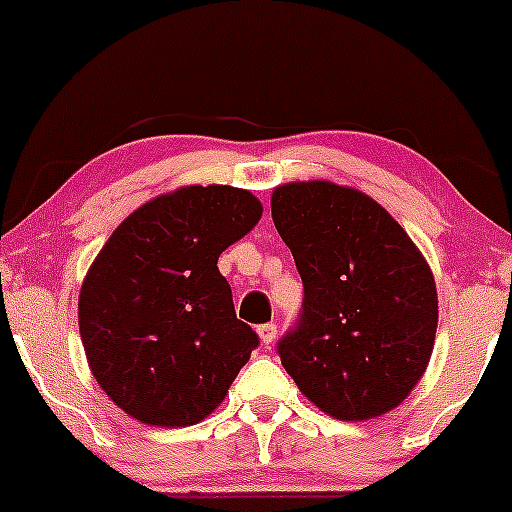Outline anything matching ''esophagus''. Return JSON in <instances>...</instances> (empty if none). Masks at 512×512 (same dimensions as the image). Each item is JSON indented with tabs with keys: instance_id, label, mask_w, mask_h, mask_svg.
Instances as JSON below:
<instances>
[{
	"instance_id": "obj_1",
	"label": "esophagus",
	"mask_w": 512,
	"mask_h": 512,
	"mask_svg": "<svg viewBox=\"0 0 512 512\" xmlns=\"http://www.w3.org/2000/svg\"><path fill=\"white\" fill-rule=\"evenodd\" d=\"M257 334H260V339H262V344L264 346H269L276 339V325L274 322H267V325H260L257 327Z\"/></svg>"
}]
</instances>
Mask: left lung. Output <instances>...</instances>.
<instances>
[{
  "mask_svg": "<svg viewBox=\"0 0 512 512\" xmlns=\"http://www.w3.org/2000/svg\"><path fill=\"white\" fill-rule=\"evenodd\" d=\"M272 219L303 281L296 325L276 344L281 366L339 421L395 409L436 339L424 255L378 202L327 180L276 187Z\"/></svg>",
  "mask_w": 512,
  "mask_h": 512,
  "instance_id": "obj_1",
  "label": "left lung"
}]
</instances>
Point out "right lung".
<instances>
[{"label":"right lung","instance_id":"1","mask_svg":"<svg viewBox=\"0 0 512 512\" xmlns=\"http://www.w3.org/2000/svg\"><path fill=\"white\" fill-rule=\"evenodd\" d=\"M260 216L248 190L182 187L129 214L88 269L79 293L88 366L142 424L202 421L260 344L216 267Z\"/></svg>","mask_w":512,"mask_h":512}]
</instances>
